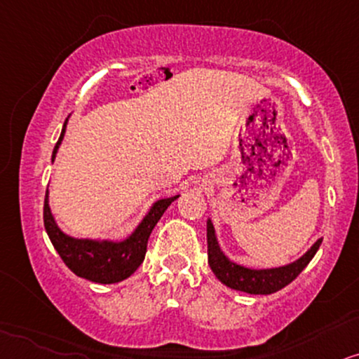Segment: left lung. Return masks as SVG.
Wrapping results in <instances>:
<instances>
[{"mask_svg": "<svg viewBox=\"0 0 359 359\" xmlns=\"http://www.w3.org/2000/svg\"><path fill=\"white\" fill-rule=\"evenodd\" d=\"M321 240L323 238L316 240L300 258L287 265L275 266V269H250L235 263L225 255L217 238L215 226L210 219L207 220L208 265L212 271L225 287L250 294H271L292 283L318 252Z\"/></svg>", "mask_w": 359, "mask_h": 359, "instance_id": "8db88e82", "label": "left lung"}]
</instances>
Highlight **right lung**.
<instances>
[{
	"label": "right lung",
	"mask_w": 359,
	"mask_h": 359,
	"mask_svg": "<svg viewBox=\"0 0 359 359\" xmlns=\"http://www.w3.org/2000/svg\"><path fill=\"white\" fill-rule=\"evenodd\" d=\"M67 119L65 126H62L61 135H59L56 147L53 151V162L56 158L62 139H65ZM175 198H179V195L158 198V201L154 202L146 215H144V219L140 220V224L126 238H79L71 237V235L65 233L59 229L57 222L51 212V207H49V190H46V198H44V229H46L53 247L56 248L59 257L62 258V262L66 263V266L72 273L81 276V278L93 281V283H119V281L129 278L139 269L140 263L144 262V257H146L147 252V242L154 226L157 225V222L164 215L167 207Z\"/></svg>",
	"instance_id": "add662e5"
}]
</instances>
